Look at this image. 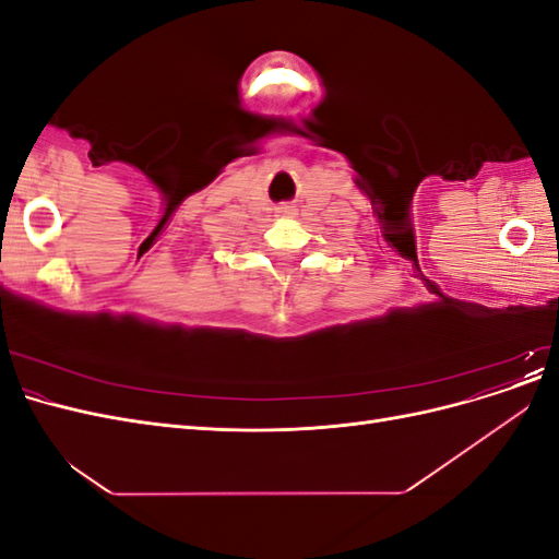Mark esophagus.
I'll return each mask as SVG.
<instances>
[{
    "label": "esophagus",
    "instance_id": "obj_1",
    "mask_svg": "<svg viewBox=\"0 0 559 559\" xmlns=\"http://www.w3.org/2000/svg\"><path fill=\"white\" fill-rule=\"evenodd\" d=\"M296 210L289 205V202H282V205L275 207V216H294Z\"/></svg>",
    "mask_w": 559,
    "mask_h": 559
}]
</instances>
